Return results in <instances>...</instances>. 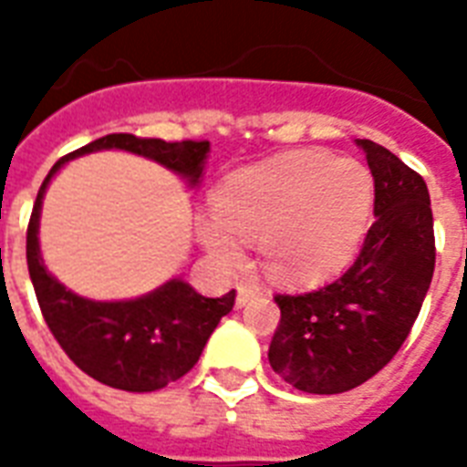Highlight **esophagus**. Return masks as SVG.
I'll return each instance as SVG.
<instances>
[{
  "label": "esophagus",
  "mask_w": 467,
  "mask_h": 467,
  "mask_svg": "<svg viewBox=\"0 0 467 467\" xmlns=\"http://www.w3.org/2000/svg\"><path fill=\"white\" fill-rule=\"evenodd\" d=\"M259 291H262V288L256 284H252V281H240V284H237V307L247 306L249 300L254 298Z\"/></svg>",
  "instance_id": "1"
}]
</instances>
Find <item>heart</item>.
Returning <instances> with one entry per match:
<instances>
[{"label":"heart","instance_id":"b5f03b06","mask_svg":"<svg viewBox=\"0 0 467 467\" xmlns=\"http://www.w3.org/2000/svg\"><path fill=\"white\" fill-rule=\"evenodd\" d=\"M218 218L198 234L223 264L242 262V242L259 237L271 276L312 281L354 254L373 213V176L361 161L327 152H288L240 169L215 191Z\"/></svg>","mask_w":467,"mask_h":467}]
</instances>
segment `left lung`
<instances>
[{
  "instance_id": "8db88e82",
  "label": "left lung",
  "mask_w": 467,
  "mask_h": 467,
  "mask_svg": "<svg viewBox=\"0 0 467 467\" xmlns=\"http://www.w3.org/2000/svg\"><path fill=\"white\" fill-rule=\"evenodd\" d=\"M366 152L376 201L356 262L307 293H278L281 307L269 363L285 383L312 395L358 388L405 344L436 264L429 189L414 169L373 140Z\"/></svg>"
}]
</instances>
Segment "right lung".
<instances>
[{
    "label": "right lung",
    "mask_w": 467,
    "mask_h": 467,
    "mask_svg": "<svg viewBox=\"0 0 467 467\" xmlns=\"http://www.w3.org/2000/svg\"><path fill=\"white\" fill-rule=\"evenodd\" d=\"M97 150H128L198 183L211 142H164L160 138H138L130 133L104 135L55 161L36 196L26 230V262L33 291L47 329L62 351L75 361L77 368L99 383L128 392H152L179 380L196 366L220 317L233 310L234 291L225 293L223 298H203L189 284L171 278L142 298L97 303L67 291L53 274H47L38 247L43 193L65 161Z\"/></svg>",
    "instance_id": "add662e5"
}]
</instances>
